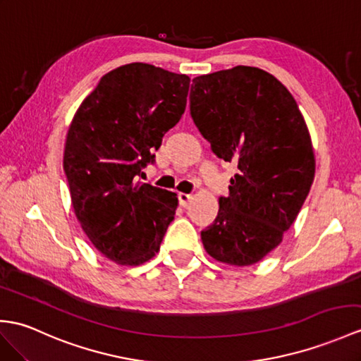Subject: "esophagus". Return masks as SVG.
<instances>
[{
    "label": "esophagus",
    "instance_id": "34e87169",
    "mask_svg": "<svg viewBox=\"0 0 361 361\" xmlns=\"http://www.w3.org/2000/svg\"><path fill=\"white\" fill-rule=\"evenodd\" d=\"M178 201H180V206L188 207L192 201V195L190 194H178Z\"/></svg>",
    "mask_w": 361,
    "mask_h": 361
}]
</instances>
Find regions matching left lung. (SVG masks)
Here are the masks:
<instances>
[{
    "label": "left lung",
    "mask_w": 361,
    "mask_h": 361,
    "mask_svg": "<svg viewBox=\"0 0 361 361\" xmlns=\"http://www.w3.org/2000/svg\"><path fill=\"white\" fill-rule=\"evenodd\" d=\"M190 116L211 150L238 164L229 197L201 231L207 254L249 266L274 250L311 190L315 160L294 97L258 67L237 66L192 80Z\"/></svg>",
    "instance_id": "obj_1"
}]
</instances>
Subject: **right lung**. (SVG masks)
<instances>
[{"label": "right lung", "mask_w": 361, "mask_h": 361, "mask_svg": "<svg viewBox=\"0 0 361 361\" xmlns=\"http://www.w3.org/2000/svg\"><path fill=\"white\" fill-rule=\"evenodd\" d=\"M189 85L188 75L126 64L106 73L73 116L64 150L73 211L94 246L115 263L152 258L173 220L177 194L140 175L180 121Z\"/></svg>", "instance_id": "1"}]
</instances>
